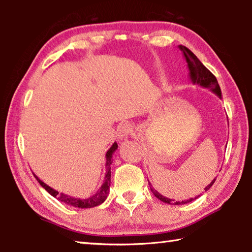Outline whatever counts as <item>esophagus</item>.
Here are the masks:
<instances>
[{"label": "esophagus", "mask_w": 252, "mask_h": 252, "mask_svg": "<svg viewBox=\"0 0 252 252\" xmlns=\"http://www.w3.org/2000/svg\"><path fill=\"white\" fill-rule=\"evenodd\" d=\"M132 131V127L129 125V123H122L118 126V130H117V134H118V138L120 140H126L127 136L131 133Z\"/></svg>", "instance_id": "esophagus-1"}]
</instances>
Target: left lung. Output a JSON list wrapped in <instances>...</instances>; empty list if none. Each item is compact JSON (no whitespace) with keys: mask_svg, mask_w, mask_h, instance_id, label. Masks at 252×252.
<instances>
[{"mask_svg":"<svg viewBox=\"0 0 252 252\" xmlns=\"http://www.w3.org/2000/svg\"><path fill=\"white\" fill-rule=\"evenodd\" d=\"M179 49L181 50V52L183 54V57H185V60L188 64V69H189V78L191 80V82H192L193 84H198V85H200V87H202L204 89H209V90L215 93V94L218 95L221 99V89L219 87L218 81H217L216 76L213 75L211 72L202 64L201 62H200V60L195 57V55L191 52L189 49L186 48V46H183V45H179ZM215 181H216V179H213V180L209 183L206 188H204V190L208 191L209 189H210L213 183H215ZM149 186H150V190H151V192L155 194V197L161 200L162 202L173 204V206H180V204L189 203L201 195L200 194V195H197L195 198H190L189 200H183V201H174L173 199L164 197V195H162L161 193L158 192L155 188L152 187L150 182H149Z\"/></svg>","mask_w":252,"mask_h":252,"instance_id":"1","label":"left lung"}]
</instances>
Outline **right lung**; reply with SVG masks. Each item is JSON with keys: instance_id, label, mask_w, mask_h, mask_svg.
Segmentation results:
<instances>
[{"instance_id": "right-lung-1", "label": "right lung", "mask_w": 252, "mask_h": 252, "mask_svg": "<svg viewBox=\"0 0 252 252\" xmlns=\"http://www.w3.org/2000/svg\"><path fill=\"white\" fill-rule=\"evenodd\" d=\"M117 149H118V143L114 142L112 146H111L109 150L106 151V153H105V159H106L105 168L106 169H105V174L103 178V183H102L101 187L99 188V190L96 191V193L91 195L90 198H85V199L76 198V197H72V195H69V194L59 192V191H57L55 189H53V188H51L50 186L46 185V183H44L40 178H37L35 174L34 173L33 174L37 180V182H39L40 185L43 187L51 195H53L54 198H57L61 202L67 204V206L80 208V209H88V208L96 207V206H99V204L103 203L109 194L110 183H111V163H112V156Z\"/></svg>"}]
</instances>
